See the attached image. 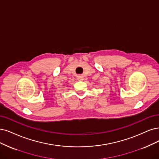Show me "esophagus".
Listing matches in <instances>:
<instances>
[{"label":"esophagus","mask_w":159,"mask_h":159,"mask_svg":"<svg viewBox=\"0 0 159 159\" xmlns=\"http://www.w3.org/2000/svg\"><path fill=\"white\" fill-rule=\"evenodd\" d=\"M77 80H84L83 76H81V75L78 76H77Z\"/></svg>","instance_id":"esophagus-1"}]
</instances>
